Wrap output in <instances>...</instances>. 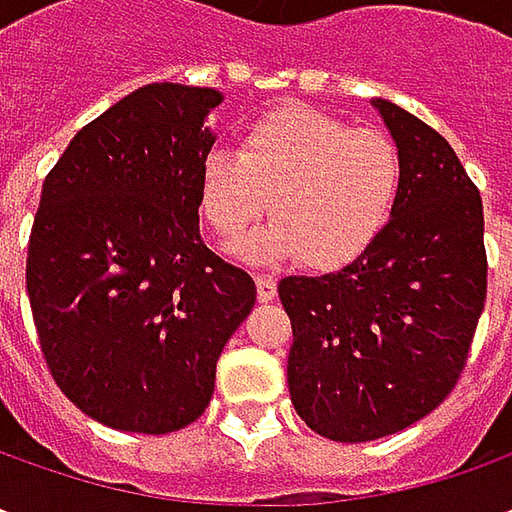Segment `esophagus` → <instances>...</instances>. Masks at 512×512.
<instances>
[{"label":"esophagus","instance_id":"obj_1","mask_svg":"<svg viewBox=\"0 0 512 512\" xmlns=\"http://www.w3.org/2000/svg\"><path fill=\"white\" fill-rule=\"evenodd\" d=\"M256 299L273 302L276 299V279L273 276H256Z\"/></svg>","mask_w":512,"mask_h":512}]
</instances>
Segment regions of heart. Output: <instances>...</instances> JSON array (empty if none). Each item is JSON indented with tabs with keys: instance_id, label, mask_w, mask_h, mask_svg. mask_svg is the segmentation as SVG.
I'll use <instances>...</instances> for the list:
<instances>
[{
	"instance_id": "b5f03b06",
	"label": "heart",
	"mask_w": 512,
	"mask_h": 512,
	"mask_svg": "<svg viewBox=\"0 0 512 512\" xmlns=\"http://www.w3.org/2000/svg\"><path fill=\"white\" fill-rule=\"evenodd\" d=\"M399 182V150L384 133L282 105L242 130L236 153L213 150L202 159L199 207L222 239L239 236L270 207L276 222L236 245L247 262L302 256L313 270H339L382 236Z\"/></svg>"
}]
</instances>
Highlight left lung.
Wrapping results in <instances>:
<instances>
[{"label":"left lung","mask_w":512,"mask_h":512,"mask_svg":"<svg viewBox=\"0 0 512 512\" xmlns=\"http://www.w3.org/2000/svg\"><path fill=\"white\" fill-rule=\"evenodd\" d=\"M402 182L373 247L327 276H287L290 402L333 442L424 419L459 382L487 296L482 196L442 133L387 99Z\"/></svg>","instance_id":"left-lung-1"}]
</instances>
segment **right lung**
<instances>
[{"instance_id": "obj_1", "label": "right lung", "mask_w": 512, "mask_h": 512, "mask_svg": "<svg viewBox=\"0 0 512 512\" xmlns=\"http://www.w3.org/2000/svg\"><path fill=\"white\" fill-rule=\"evenodd\" d=\"M213 88L153 82L70 139L28 245V299L53 382L90 419L162 436L196 422L256 285L199 236Z\"/></svg>"}]
</instances>
